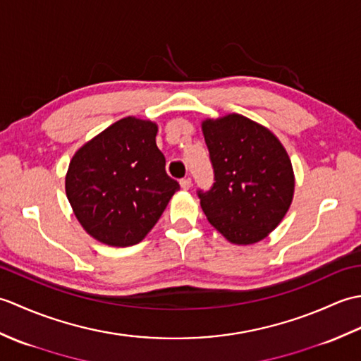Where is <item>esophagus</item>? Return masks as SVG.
I'll use <instances>...</instances> for the list:
<instances>
[{
	"label": "esophagus",
	"instance_id": "34e87169",
	"mask_svg": "<svg viewBox=\"0 0 361 361\" xmlns=\"http://www.w3.org/2000/svg\"><path fill=\"white\" fill-rule=\"evenodd\" d=\"M180 186H181V189L189 190L190 186H192V181H190V178H183V180H180Z\"/></svg>",
	"mask_w": 361,
	"mask_h": 361
}]
</instances>
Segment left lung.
I'll use <instances>...</instances> for the list:
<instances>
[{
  "instance_id": "8db88e82",
  "label": "left lung",
  "mask_w": 361,
  "mask_h": 361,
  "mask_svg": "<svg viewBox=\"0 0 361 361\" xmlns=\"http://www.w3.org/2000/svg\"><path fill=\"white\" fill-rule=\"evenodd\" d=\"M214 185L198 190L209 224L235 245L264 240L278 226L295 194L288 153L271 130L231 113L202 122Z\"/></svg>"
}]
</instances>
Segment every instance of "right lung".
Here are the masks:
<instances>
[{"label":"right lung","mask_w":361,"mask_h":361,"mask_svg":"<svg viewBox=\"0 0 361 361\" xmlns=\"http://www.w3.org/2000/svg\"><path fill=\"white\" fill-rule=\"evenodd\" d=\"M157 122L122 118L74 153L65 190L75 219L110 247L140 243L180 185L166 173Z\"/></svg>","instance_id":"1"}]
</instances>
